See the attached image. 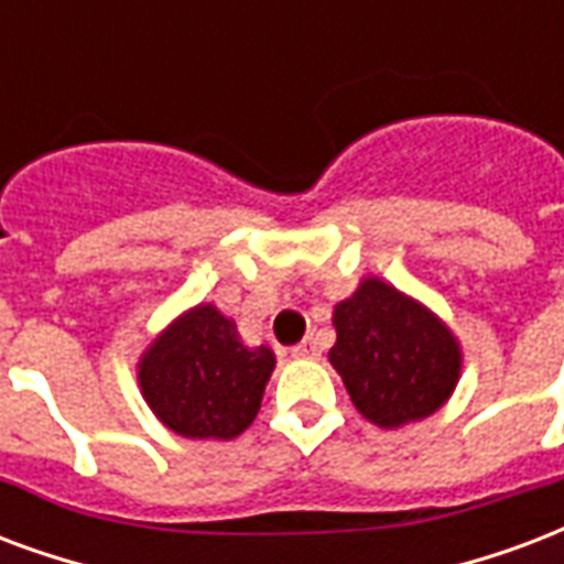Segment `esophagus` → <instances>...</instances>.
<instances>
[{
	"instance_id": "esophagus-1",
	"label": "esophagus",
	"mask_w": 564,
	"mask_h": 564,
	"mask_svg": "<svg viewBox=\"0 0 564 564\" xmlns=\"http://www.w3.org/2000/svg\"><path fill=\"white\" fill-rule=\"evenodd\" d=\"M291 357H297V359H317V357H321V347H317L315 338H303L300 345L291 347Z\"/></svg>"
}]
</instances>
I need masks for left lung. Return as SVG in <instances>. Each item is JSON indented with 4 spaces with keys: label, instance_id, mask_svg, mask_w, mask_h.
<instances>
[{
    "label": "left lung",
    "instance_id": "left-lung-1",
    "mask_svg": "<svg viewBox=\"0 0 564 564\" xmlns=\"http://www.w3.org/2000/svg\"><path fill=\"white\" fill-rule=\"evenodd\" d=\"M336 368L354 408L380 427H401L437 413L460 378V345L419 300L383 279H362L333 308Z\"/></svg>",
    "mask_w": 564,
    "mask_h": 564
}]
</instances>
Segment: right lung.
Here are the masks:
<instances>
[{"mask_svg":"<svg viewBox=\"0 0 564 564\" xmlns=\"http://www.w3.org/2000/svg\"><path fill=\"white\" fill-rule=\"evenodd\" d=\"M276 357L249 347L235 321L202 303L175 317L139 359V387L154 416L189 440H231L261 410Z\"/></svg>","mask_w":564,"mask_h":564,"instance_id":"add662e5","label":"right lung"}]
</instances>
